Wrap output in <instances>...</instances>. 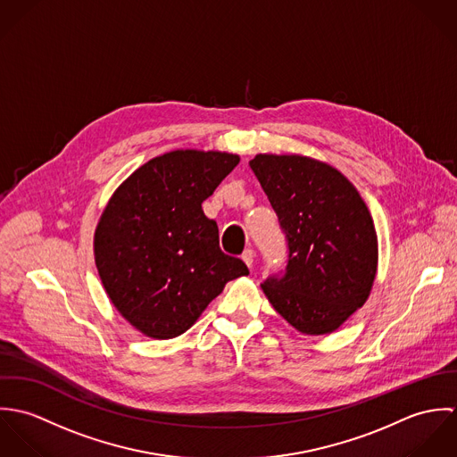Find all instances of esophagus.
<instances>
[{
	"label": "esophagus",
	"mask_w": 457,
	"mask_h": 457,
	"mask_svg": "<svg viewBox=\"0 0 457 457\" xmlns=\"http://www.w3.org/2000/svg\"><path fill=\"white\" fill-rule=\"evenodd\" d=\"M243 261H245V263L252 269L253 267V262H255V252L253 250H245V253H243Z\"/></svg>",
	"instance_id": "obj_1"
}]
</instances>
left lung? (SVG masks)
Instances as JSON below:
<instances>
[{
  "label": "left lung",
  "instance_id": "1",
  "mask_svg": "<svg viewBox=\"0 0 457 457\" xmlns=\"http://www.w3.org/2000/svg\"><path fill=\"white\" fill-rule=\"evenodd\" d=\"M250 167L288 241L283 276L262 290L303 334L343 326L368 301L378 267V237L357 188L332 165L303 154L261 153Z\"/></svg>",
  "mask_w": 457,
  "mask_h": 457
}]
</instances>
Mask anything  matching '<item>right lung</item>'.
I'll use <instances>...</instances> for the list:
<instances>
[{
	"mask_svg": "<svg viewBox=\"0 0 457 457\" xmlns=\"http://www.w3.org/2000/svg\"><path fill=\"white\" fill-rule=\"evenodd\" d=\"M237 163L225 151L176 149L138 167L109 198L95 263L114 308L144 336L187 332L230 279L250 274L220 250L218 225L202 211Z\"/></svg>",
	"mask_w": 457,
	"mask_h": 457,
	"instance_id": "1",
	"label": "right lung"
}]
</instances>
